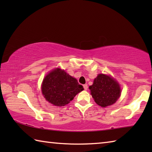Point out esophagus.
<instances>
[{"label": "esophagus", "mask_w": 152, "mask_h": 152, "mask_svg": "<svg viewBox=\"0 0 152 152\" xmlns=\"http://www.w3.org/2000/svg\"><path fill=\"white\" fill-rule=\"evenodd\" d=\"M83 87H84V89L85 90V91H86V90L88 89V85H87V84H84Z\"/></svg>", "instance_id": "obj_1"}]
</instances>
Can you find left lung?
I'll return each mask as SVG.
<instances>
[{"instance_id":"left-lung-1","label":"left lung","mask_w":152,"mask_h":152,"mask_svg":"<svg viewBox=\"0 0 152 152\" xmlns=\"http://www.w3.org/2000/svg\"><path fill=\"white\" fill-rule=\"evenodd\" d=\"M89 89L95 102L102 107L115 103L121 92L119 84L116 80L104 74H98Z\"/></svg>"}]
</instances>
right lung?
<instances>
[{
	"label": "right lung",
	"instance_id": "right-lung-1",
	"mask_svg": "<svg viewBox=\"0 0 152 152\" xmlns=\"http://www.w3.org/2000/svg\"><path fill=\"white\" fill-rule=\"evenodd\" d=\"M84 90L75 78L61 70L55 68L48 73L42 84V94L45 100L57 107H64Z\"/></svg>",
	"mask_w": 152,
	"mask_h": 152
}]
</instances>
